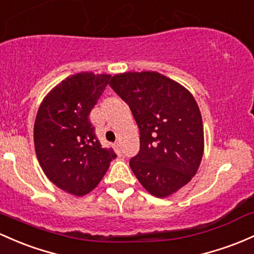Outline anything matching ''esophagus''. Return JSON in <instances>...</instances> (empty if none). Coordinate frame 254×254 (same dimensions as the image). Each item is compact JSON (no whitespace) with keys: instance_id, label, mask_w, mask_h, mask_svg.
Instances as JSON below:
<instances>
[{"instance_id":"1","label":"esophagus","mask_w":254,"mask_h":254,"mask_svg":"<svg viewBox=\"0 0 254 254\" xmlns=\"http://www.w3.org/2000/svg\"><path fill=\"white\" fill-rule=\"evenodd\" d=\"M113 148H114V150H116V153L118 155H121L122 154V147H121V143H118V142H117V143H114L113 144Z\"/></svg>"}]
</instances>
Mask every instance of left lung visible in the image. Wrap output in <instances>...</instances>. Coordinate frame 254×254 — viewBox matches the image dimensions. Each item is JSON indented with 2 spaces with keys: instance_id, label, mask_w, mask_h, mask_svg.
I'll list each match as a JSON object with an SVG mask.
<instances>
[{
  "instance_id": "1",
  "label": "left lung",
  "mask_w": 254,
  "mask_h": 254,
  "mask_svg": "<svg viewBox=\"0 0 254 254\" xmlns=\"http://www.w3.org/2000/svg\"><path fill=\"white\" fill-rule=\"evenodd\" d=\"M110 85L129 105L140 130L132 172L154 196L176 193L196 174L204 154V127L193 95L150 71L116 74Z\"/></svg>"
}]
</instances>
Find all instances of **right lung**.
<instances>
[{
	"instance_id": "1",
	"label": "right lung",
	"mask_w": 254,
	"mask_h": 254,
	"mask_svg": "<svg viewBox=\"0 0 254 254\" xmlns=\"http://www.w3.org/2000/svg\"><path fill=\"white\" fill-rule=\"evenodd\" d=\"M110 78L93 72L67 77L44 97L36 116L38 163L58 188L76 196L90 193L117 157L101 146L89 119Z\"/></svg>"
}]
</instances>
